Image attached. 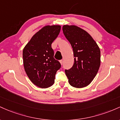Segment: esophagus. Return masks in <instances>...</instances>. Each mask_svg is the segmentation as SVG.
Listing matches in <instances>:
<instances>
[{
  "instance_id": "1",
  "label": "esophagus",
  "mask_w": 120,
  "mask_h": 120,
  "mask_svg": "<svg viewBox=\"0 0 120 120\" xmlns=\"http://www.w3.org/2000/svg\"><path fill=\"white\" fill-rule=\"evenodd\" d=\"M60 64H61V65H62V64H63V60H60Z\"/></svg>"
}]
</instances>
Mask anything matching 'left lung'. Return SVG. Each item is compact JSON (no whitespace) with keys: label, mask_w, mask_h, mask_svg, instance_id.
Masks as SVG:
<instances>
[{"label":"left lung","mask_w":120,"mask_h":120,"mask_svg":"<svg viewBox=\"0 0 120 120\" xmlns=\"http://www.w3.org/2000/svg\"><path fill=\"white\" fill-rule=\"evenodd\" d=\"M66 38L74 52V63L69 70H65L69 84L75 88L89 85L95 77L100 66V50L89 33L75 25L62 27Z\"/></svg>","instance_id":"left-lung-1"}]
</instances>
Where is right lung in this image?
I'll return each mask as SVG.
<instances>
[{
  "mask_svg": "<svg viewBox=\"0 0 120 120\" xmlns=\"http://www.w3.org/2000/svg\"><path fill=\"white\" fill-rule=\"evenodd\" d=\"M60 25H46L37 32L22 51L24 69L30 81L42 88L52 86L55 75L60 68L54 58L52 42L58 37Z\"/></svg>",
  "mask_w": 120,
  "mask_h": 120,
  "instance_id": "1",
  "label": "right lung"
}]
</instances>
